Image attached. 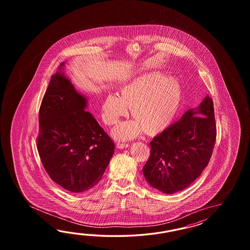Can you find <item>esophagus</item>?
Wrapping results in <instances>:
<instances>
[{
	"mask_svg": "<svg viewBox=\"0 0 250 250\" xmlns=\"http://www.w3.org/2000/svg\"><path fill=\"white\" fill-rule=\"evenodd\" d=\"M118 148L123 149V148H127V146H128V144L126 143H117Z\"/></svg>",
	"mask_w": 250,
	"mask_h": 250,
	"instance_id": "esophagus-1",
	"label": "esophagus"
}]
</instances>
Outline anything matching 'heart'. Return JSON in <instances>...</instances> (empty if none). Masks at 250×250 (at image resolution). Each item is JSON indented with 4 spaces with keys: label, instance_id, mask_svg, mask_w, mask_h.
Wrapping results in <instances>:
<instances>
[{
    "label": "heart",
    "instance_id": "1",
    "mask_svg": "<svg viewBox=\"0 0 250 250\" xmlns=\"http://www.w3.org/2000/svg\"><path fill=\"white\" fill-rule=\"evenodd\" d=\"M181 101V85L174 78L161 74L143 75L124 85L119 96L108 95L102 104L104 123L112 126L126 116L130 108L136 121L120 123L112 130L119 140L130 139L144 132L155 135L164 131L173 121Z\"/></svg>",
    "mask_w": 250,
    "mask_h": 250
}]
</instances>
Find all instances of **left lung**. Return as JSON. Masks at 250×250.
Returning a JSON list of instances; mask_svg holds the SVG:
<instances>
[{
  "label": "left lung",
  "instance_id": "obj_1",
  "mask_svg": "<svg viewBox=\"0 0 250 250\" xmlns=\"http://www.w3.org/2000/svg\"><path fill=\"white\" fill-rule=\"evenodd\" d=\"M215 139L213 103L208 96L150 142V156L143 168L146 180L165 194L186 188L208 166Z\"/></svg>",
  "mask_w": 250,
  "mask_h": 250
}]
</instances>
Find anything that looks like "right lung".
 <instances>
[{"label": "right lung", "instance_id": "add662e5", "mask_svg": "<svg viewBox=\"0 0 250 250\" xmlns=\"http://www.w3.org/2000/svg\"><path fill=\"white\" fill-rule=\"evenodd\" d=\"M85 107L69 79L61 71L52 76L39 110L37 147L49 177L74 193L101 181L114 153L112 138Z\"/></svg>", "mask_w": 250, "mask_h": 250}]
</instances>
